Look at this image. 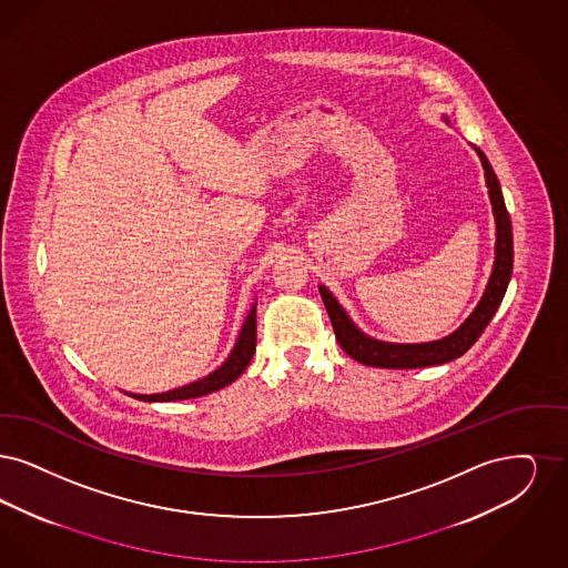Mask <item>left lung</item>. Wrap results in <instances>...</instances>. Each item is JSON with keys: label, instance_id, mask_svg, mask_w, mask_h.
I'll return each instance as SVG.
<instances>
[{"label": "left lung", "instance_id": "obj_1", "mask_svg": "<svg viewBox=\"0 0 568 568\" xmlns=\"http://www.w3.org/2000/svg\"><path fill=\"white\" fill-rule=\"evenodd\" d=\"M475 150L484 165L486 184L493 201L494 221H496V247H494L496 258H494L493 275L488 280L481 301L477 303L469 318L460 324V328H456L444 339L428 342V344H388L365 335L354 322L349 321L346 310L337 303L335 296L331 295V291L326 286H321L322 301L328 312L335 337L342 349L354 361L367 367H379V369H418V367L444 365L463 356L479 339L488 322L493 321L494 312L498 310L505 296L511 270H514V233H511V219L505 207V199L500 193V184L493 165L481 150Z\"/></svg>", "mask_w": 568, "mask_h": 568}]
</instances>
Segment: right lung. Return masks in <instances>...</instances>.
<instances>
[{
    "label": "right lung",
    "mask_w": 568,
    "mask_h": 568,
    "mask_svg": "<svg viewBox=\"0 0 568 568\" xmlns=\"http://www.w3.org/2000/svg\"><path fill=\"white\" fill-rule=\"evenodd\" d=\"M254 352H256V303L252 305L229 358L222 363L219 369L212 371L210 375L201 377L193 384H186L182 388H173L168 393H159V395H131L129 393V396H133L138 400H146V403H168V400H184V398H197V396L216 393L224 386H229L231 382H235L244 373Z\"/></svg>",
    "instance_id": "obj_1"
}]
</instances>
